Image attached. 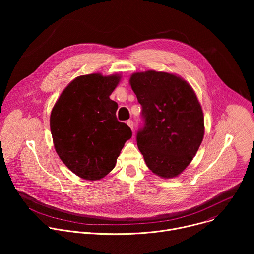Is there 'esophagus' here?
<instances>
[{
	"label": "esophagus",
	"instance_id": "34e87169",
	"mask_svg": "<svg viewBox=\"0 0 254 254\" xmlns=\"http://www.w3.org/2000/svg\"><path fill=\"white\" fill-rule=\"evenodd\" d=\"M127 126L130 127V129L132 130V129H133V122H132V121H127Z\"/></svg>",
	"mask_w": 254,
	"mask_h": 254
}]
</instances>
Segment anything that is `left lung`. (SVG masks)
Here are the masks:
<instances>
[{
	"label": "left lung",
	"mask_w": 254,
	"mask_h": 254,
	"mask_svg": "<svg viewBox=\"0 0 254 254\" xmlns=\"http://www.w3.org/2000/svg\"><path fill=\"white\" fill-rule=\"evenodd\" d=\"M131 89L142 107L143 127L136 133L137 148L148 168L171 179L192 162L204 137V116L191 85L168 72H135Z\"/></svg>",
	"instance_id": "left-lung-1"
}]
</instances>
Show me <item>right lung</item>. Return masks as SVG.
<instances>
[{
  "label": "right lung",
  "instance_id": "1",
  "mask_svg": "<svg viewBox=\"0 0 254 254\" xmlns=\"http://www.w3.org/2000/svg\"><path fill=\"white\" fill-rule=\"evenodd\" d=\"M120 74L81 75L62 91L50 116L54 148L65 166L78 177L96 181L116 166L129 127L116 117L118 103L110 98Z\"/></svg>",
  "mask_w": 254,
  "mask_h": 254
}]
</instances>
